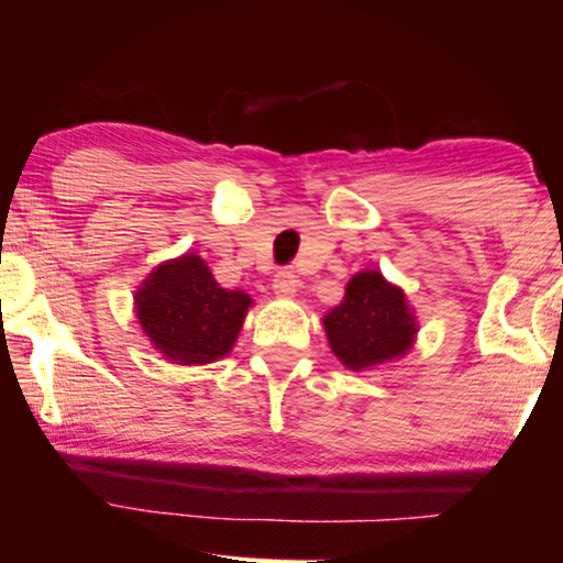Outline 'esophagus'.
Returning a JSON list of instances; mask_svg holds the SVG:
<instances>
[{
    "mask_svg": "<svg viewBox=\"0 0 563 563\" xmlns=\"http://www.w3.org/2000/svg\"><path fill=\"white\" fill-rule=\"evenodd\" d=\"M294 291H297V276L291 272H276L274 276V294H279V297H294Z\"/></svg>",
    "mask_w": 563,
    "mask_h": 563,
    "instance_id": "34e87169",
    "label": "esophagus"
}]
</instances>
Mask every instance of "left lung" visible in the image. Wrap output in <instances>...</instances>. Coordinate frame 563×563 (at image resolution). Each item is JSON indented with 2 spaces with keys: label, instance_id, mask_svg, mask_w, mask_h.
Returning <instances> with one entry per match:
<instances>
[{
  "label": "left lung",
  "instance_id": "8db88e82",
  "mask_svg": "<svg viewBox=\"0 0 563 563\" xmlns=\"http://www.w3.org/2000/svg\"><path fill=\"white\" fill-rule=\"evenodd\" d=\"M324 329L331 352L354 372L401 356L417 334L404 291L379 272H362L349 282L344 301L324 317Z\"/></svg>",
  "mask_w": 563,
  "mask_h": 563
}]
</instances>
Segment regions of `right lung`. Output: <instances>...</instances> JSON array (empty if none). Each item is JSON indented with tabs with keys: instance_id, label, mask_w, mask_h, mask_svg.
<instances>
[{
	"instance_id": "1",
	"label": "right lung",
	"mask_w": 563,
	"mask_h": 563,
	"mask_svg": "<svg viewBox=\"0 0 563 563\" xmlns=\"http://www.w3.org/2000/svg\"><path fill=\"white\" fill-rule=\"evenodd\" d=\"M249 303V294L221 289L197 254L156 266L136 291L144 334L179 364H209L229 354Z\"/></svg>"
}]
</instances>
